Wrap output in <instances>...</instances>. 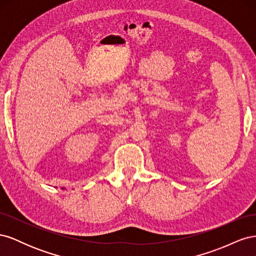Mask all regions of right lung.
<instances>
[{
  "label": "right lung",
  "instance_id": "right-lung-1",
  "mask_svg": "<svg viewBox=\"0 0 256 256\" xmlns=\"http://www.w3.org/2000/svg\"><path fill=\"white\" fill-rule=\"evenodd\" d=\"M62 189H64V188H62Z\"/></svg>",
  "mask_w": 256,
  "mask_h": 256
}]
</instances>
